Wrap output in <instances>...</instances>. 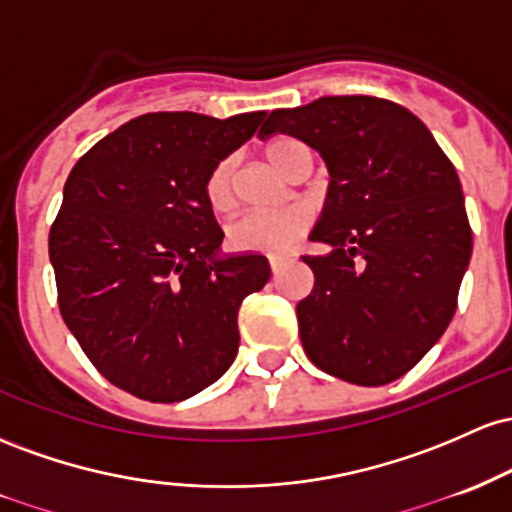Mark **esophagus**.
I'll return each instance as SVG.
<instances>
[{"mask_svg": "<svg viewBox=\"0 0 512 512\" xmlns=\"http://www.w3.org/2000/svg\"><path fill=\"white\" fill-rule=\"evenodd\" d=\"M287 261H290V258H285V256H271V258H268V263H271V271H273V275H278L280 271H283Z\"/></svg>", "mask_w": 512, "mask_h": 512, "instance_id": "34e87169", "label": "esophagus"}]
</instances>
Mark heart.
I'll list each match as a JSON object with an SVG mask.
<instances>
[{
	"label": "heart",
	"instance_id": "1",
	"mask_svg": "<svg viewBox=\"0 0 512 512\" xmlns=\"http://www.w3.org/2000/svg\"><path fill=\"white\" fill-rule=\"evenodd\" d=\"M302 145L295 140L268 142L263 154L283 176L295 169ZM205 203L215 215H227L234 208V162L222 159L210 169L205 179ZM309 215L302 208H287L280 212H249L227 227V244L234 251L246 254H283L307 232Z\"/></svg>",
	"mask_w": 512,
	"mask_h": 512
}]
</instances>
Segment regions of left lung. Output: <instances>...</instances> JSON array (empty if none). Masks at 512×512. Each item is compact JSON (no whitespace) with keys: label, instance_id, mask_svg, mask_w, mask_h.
<instances>
[{"label":"left lung","instance_id":"8db88e82","mask_svg":"<svg viewBox=\"0 0 512 512\" xmlns=\"http://www.w3.org/2000/svg\"><path fill=\"white\" fill-rule=\"evenodd\" d=\"M283 132L317 149L329 193L302 256L314 287L297 304L304 353L363 387L399 380L455 317L472 258L462 183L409 108L375 96H324L278 108L258 137Z\"/></svg>","mask_w":512,"mask_h":512}]
</instances>
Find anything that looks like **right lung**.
I'll return each instance as SVG.
<instances>
[{"instance_id": "add662e5", "label": "right lung", "mask_w": 512, "mask_h": 512, "mask_svg": "<svg viewBox=\"0 0 512 512\" xmlns=\"http://www.w3.org/2000/svg\"><path fill=\"white\" fill-rule=\"evenodd\" d=\"M266 111L145 113L74 164L50 227L67 329L108 382L174 404L234 363L239 307L271 278L266 256H222L205 179Z\"/></svg>"}]
</instances>
